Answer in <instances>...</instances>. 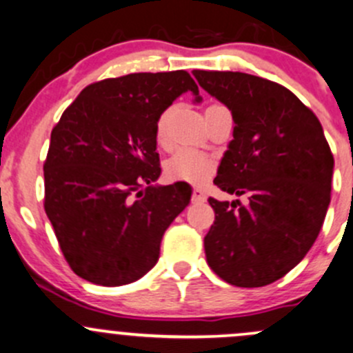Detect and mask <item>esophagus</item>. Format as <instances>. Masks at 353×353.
I'll use <instances>...</instances> for the list:
<instances>
[{
    "instance_id": "34e87169",
    "label": "esophagus",
    "mask_w": 353,
    "mask_h": 353,
    "mask_svg": "<svg viewBox=\"0 0 353 353\" xmlns=\"http://www.w3.org/2000/svg\"><path fill=\"white\" fill-rule=\"evenodd\" d=\"M205 193H203L202 188H193L192 192V200L193 202H205Z\"/></svg>"
}]
</instances>
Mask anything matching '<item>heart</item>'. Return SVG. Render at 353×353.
Masks as SVG:
<instances>
[{
    "label": "heart",
    "mask_w": 353,
    "mask_h": 353,
    "mask_svg": "<svg viewBox=\"0 0 353 353\" xmlns=\"http://www.w3.org/2000/svg\"><path fill=\"white\" fill-rule=\"evenodd\" d=\"M219 105L221 104H212L207 109L219 108ZM163 136H165V114L157 123L158 141H163ZM214 168L215 163L208 154L190 150V148L176 150L165 165L166 175L172 180H183L190 181V183H203L214 173Z\"/></svg>",
    "instance_id": "heart-1"
}]
</instances>
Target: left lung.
I'll use <instances>...</instances> for the list:
<instances>
[{
	"label": "left lung",
	"instance_id": "left-lung-1",
	"mask_svg": "<svg viewBox=\"0 0 353 353\" xmlns=\"http://www.w3.org/2000/svg\"><path fill=\"white\" fill-rule=\"evenodd\" d=\"M229 108L234 139L214 183L249 203L208 199L207 263L223 281L259 288L290 272L316 241L330 205L333 154L318 117L286 87L242 72L193 70Z\"/></svg>",
	"mask_w": 353,
	"mask_h": 353
}]
</instances>
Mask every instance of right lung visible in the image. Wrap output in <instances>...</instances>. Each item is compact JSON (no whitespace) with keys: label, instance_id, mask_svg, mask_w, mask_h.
Here are the masks:
<instances>
[{"label":"right lung","instance_id":"add662e5","mask_svg":"<svg viewBox=\"0 0 353 353\" xmlns=\"http://www.w3.org/2000/svg\"><path fill=\"white\" fill-rule=\"evenodd\" d=\"M199 85L185 70L139 72L87 85L52 130L45 212L72 271L101 286L130 284L160 257L161 237L190 202L176 181L157 187V123Z\"/></svg>","mask_w":353,"mask_h":353}]
</instances>
